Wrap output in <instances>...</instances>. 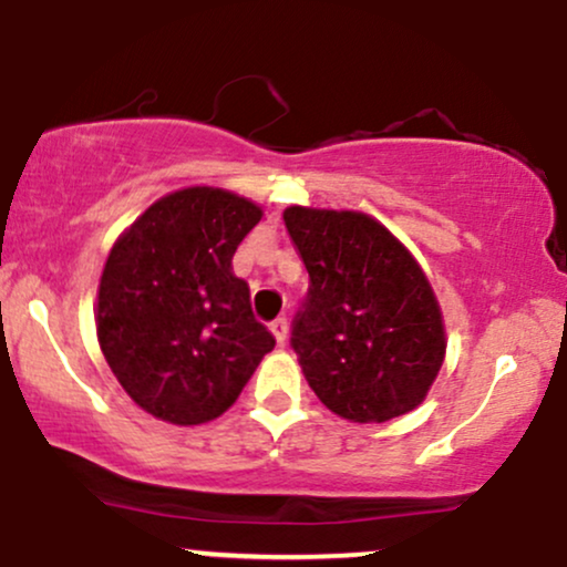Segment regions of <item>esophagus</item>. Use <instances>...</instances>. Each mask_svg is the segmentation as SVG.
I'll return each mask as SVG.
<instances>
[{
    "label": "esophagus",
    "mask_w": 567,
    "mask_h": 567,
    "mask_svg": "<svg viewBox=\"0 0 567 567\" xmlns=\"http://www.w3.org/2000/svg\"><path fill=\"white\" fill-rule=\"evenodd\" d=\"M271 333H275L277 343L288 341V320H285V317H279V320L271 322Z\"/></svg>",
    "instance_id": "1"
}]
</instances>
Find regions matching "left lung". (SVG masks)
Segmentation results:
<instances>
[{
	"label": "left lung",
	"mask_w": 567,
	"mask_h": 567,
	"mask_svg": "<svg viewBox=\"0 0 567 567\" xmlns=\"http://www.w3.org/2000/svg\"><path fill=\"white\" fill-rule=\"evenodd\" d=\"M282 218L309 271L292 349L322 405L354 424H383L419 408L447 338L413 252L365 213L290 205Z\"/></svg>",
	"instance_id": "left-lung-1"
}]
</instances>
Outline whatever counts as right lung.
Returning <instances> with one entry per match:
<instances>
[{
  "mask_svg": "<svg viewBox=\"0 0 567 567\" xmlns=\"http://www.w3.org/2000/svg\"><path fill=\"white\" fill-rule=\"evenodd\" d=\"M261 205L216 186L165 194L116 237L97 285L95 330L141 410L175 426L237 402L275 336L252 317L231 258Z\"/></svg>",
  "mask_w": 567,
  "mask_h": 567,
  "instance_id": "obj_1",
  "label": "right lung"
}]
</instances>
